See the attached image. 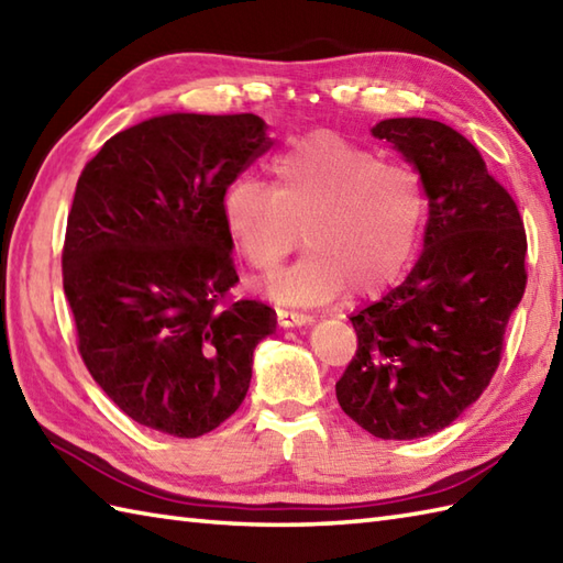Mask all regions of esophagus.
I'll return each mask as SVG.
<instances>
[{
	"label": "esophagus",
	"mask_w": 563,
	"mask_h": 563,
	"mask_svg": "<svg viewBox=\"0 0 563 563\" xmlns=\"http://www.w3.org/2000/svg\"><path fill=\"white\" fill-rule=\"evenodd\" d=\"M314 317H309L305 312H292V309H278V324L280 327H305V324H312Z\"/></svg>",
	"instance_id": "esophagus-1"
}]
</instances>
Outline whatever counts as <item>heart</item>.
Masks as SVG:
<instances>
[{
	"label": "heart",
	"mask_w": 563,
	"mask_h": 563,
	"mask_svg": "<svg viewBox=\"0 0 563 563\" xmlns=\"http://www.w3.org/2000/svg\"><path fill=\"white\" fill-rule=\"evenodd\" d=\"M273 188L242 176L227 186L222 218L239 254L275 271L302 239V258L268 283L285 302L327 305L349 288H389L413 258L426 220L418 176L379 162L331 130L292 142L271 162Z\"/></svg>",
	"instance_id": "1"
}]
</instances>
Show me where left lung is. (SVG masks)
I'll list each match as a JSON object with an SVG mask.
<instances>
[{
	"instance_id": "8db88e82",
	"label": "left lung",
	"mask_w": 563,
	"mask_h": 563,
	"mask_svg": "<svg viewBox=\"0 0 563 563\" xmlns=\"http://www.w3.org/2000/svg\"><path fill=\"white\" fill-rule=\"evenodd\" d=\"M373 135L421 174L428 224L406 280L351 317L357 351L336 399L375 438L413 440L448 428L492 382L528 283V236L516 200L457 130L389 118Z\"/></svg>"
}]
</instances>
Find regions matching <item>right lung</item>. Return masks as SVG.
I'll list each match as a JSON object with an SVG mask.
<instances>
[{
  "label": "right lung",
  "mask_w": 563,
  "mask_h": 563,
  "mask_svg": "<svg viewBox=\"0 0 563 563\" xmlns=\"http://www.w3.org/2000/svg\"><path fill=\"white\" fill-rule=\"evenodd\" d=\"M268 147L254 113H169L113 135L84 166L63 285L84 365L140 426L198 438L246 397L275 312L227 300L239 275L222 196Z\"/></svg>",
  "instance_id": "obj_1"
}]
</instances>
